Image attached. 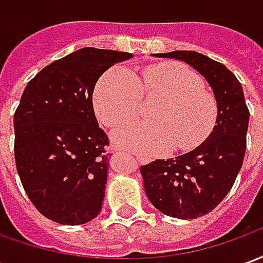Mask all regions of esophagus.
Instances as JSON below:
<instances>
[{
    "mask_svg": "<svg viewBox=\"0 0 263 263\" xmlns=\"http://www.w3.org/2000/svg\"><path fill=\"white\" fill-rule=\"evenodd\" d=\"M138 160H139V159H138Z\"/></svg>",
    "mask_w": 263,
    "mask_h": 263,
    "instance_id": "34e87169",
    "label": "esophagus"
}]
</instances>
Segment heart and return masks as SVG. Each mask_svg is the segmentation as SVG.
<instances>
[{
    "label": "heart",
    "mask_w": 263,
    "mask_h": 263,
    "mask_svg": "<svg viewBox=\"0 0 263 263\" xmlns=\"http://www.w3.org/2000/svg\"><path fill=\"white\" fill-rule=\"evenodd\" d=\"M145 97L163 100L151 112L154 121H137L112 132L118 148L142 155L166 154L172 149H192L214 128L218 107L204 80L189 66L166 62L145 67L138 80L131 70L114 66L98 80L94 108L104 125L117 126L142 109Z\"/></svg>",
    "instance_id": "1"
}]
</instances>
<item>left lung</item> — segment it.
<instances>
[{"label": "left lung", "instance_id": "8db88e82", "mask_svg": "<svg viewBox=\"0 0 263 263\" xmlns=\"http://www.w3.org/2000/svg\"><path fill=\"white\" fill-rule=\"evenodd\" d=\"M154 56L180 60L197 70L218 107L213 131L197 148L141 167L145 193L154 207L169 217L193 220L214 210L231 190L247 148L249 111L241 83L220 62L192 50Z\"/></svg>", "mask_w": 263, "mask_h": 263}]
</instances>
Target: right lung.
Returning a JSON list of instances; mask_svg holds the SVG:
<instances>
[{
	"instance_id": "obj_1",
	"label": "right lung",
	"mask_w": 263,
	"mask_h": 263,
	"mask_svg": "<svg viewBox=\"0 0 263 263\" xmlns=\"http://www.w3.org/2000/svg\"><path fill=\"white\" fill-rule=\"evenodd\" d=\"M128 52L83 48L46 66L24 90L14 115L15 162L37 211L63 226L96 218L109 166L108 138L98 126L92 91Z\"/></svg>"
}]
</instances>
